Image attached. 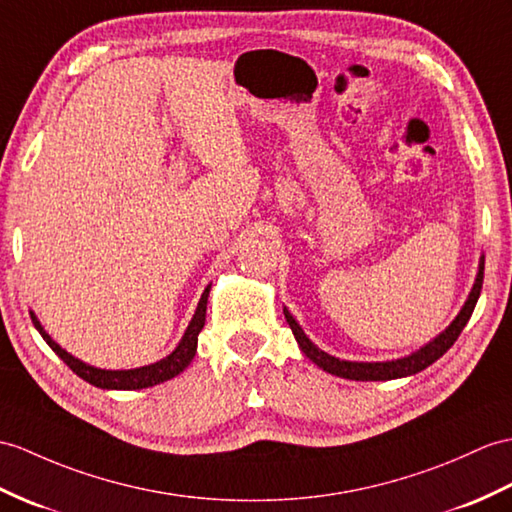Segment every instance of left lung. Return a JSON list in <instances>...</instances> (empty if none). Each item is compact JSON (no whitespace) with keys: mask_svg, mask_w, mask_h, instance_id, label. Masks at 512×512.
Listing matches in <instances>:
<instances>
[{"mask_svg":"<svg viewBox=\"0 0 512 512\" xmlns=\"http://www.w3.org/2000/svg\"><path fill=\"white\" fill-rule=\"evenodd\" d=\"M482 279H484V255H480L478 275H475L473 288L467 296L465 305H462L460 312L456 314V318L451 320V323L445 327V331H441V334H438L434 340H430L427 344H423L421 349H417L414 353L406 355V358H399V360H386V362L340 360V358H336V355H329L327 351L318 349L316 344L305 336V331L301 329L299 323H296V318L290 314L288 307H283V314H285V320H288L296 342H299V349L305 353V358H310L318 368H323L325 373L344 377V379H355V382H388V379L417 375L423 371V368L434 364L438 358H443V355L451 349V344L458 340L460 331L465 329V325L469 323L473 307L480 299Z\"/></svg>","mask_w":512,"mask_h":512,"instance_id":"left-lung-1","label":"left lung"}]
</instances>
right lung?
Returning a JSON list of instances; mask_svg holds the SVG:
<instances>
[{
    "mask_svg": "<svg viewBox=\"0 0 512 512\" xmlns=\"http://www.w3.org/2000/svg\"><path fill=\"white\" fill-rule=\"evenodd\" d=\"M209 290H211V283L207 285L205 292H202L196 312H194L192 320H189L183 338L178 340L172 353H168L165 358H161L154 364L139 366V368H122V371H109V368H98V366H91L87 362L74 358V355L67 353L61 344L54 342V338L47 334L41 325V320L37 318V314L30 312V316H32L34 327H37V331L43 336V340L50 344V349L71 368V371L85 379V382H89L95 388H102V390H141V388H150V386L168 382V379L181 375L185 368L192 364L194 355H196V347H198V334L202 331V327H205Z\"/></svg>",
    "mask_w": 512,
    "mask_h": 512,
    "instance_id": "obj_1",
    "label": "right lung"
}]
</instances>
